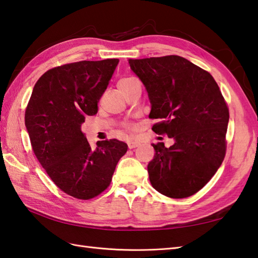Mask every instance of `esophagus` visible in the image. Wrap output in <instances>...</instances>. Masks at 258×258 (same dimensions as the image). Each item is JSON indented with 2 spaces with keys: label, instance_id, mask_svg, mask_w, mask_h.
<instances>
[{
  "label": "esophagus",
  "instance_id": "1",
  "mask_svg": "<svg viewBox=\"0 0 258 258\" xmlns=\"http://www.w3.org/2000/svg\"><path fill=\"white\" fill-rule=\"evenodd\" d=\"M127 145H128V149H135V147H138L140 145V143L136 141L130 140V141H127Z\"/></svg>",
  "mask_w": 258,
  "mask_h": 258
}]
</instances>
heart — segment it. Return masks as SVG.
<instances>
[{
	"label": "heart",
	"instance_id": "heart-1",
	"mask_svg": "<svg viewBox=\"0 0 258 258\" xmlns=\"http://www.w3.org/2000/svg\"><path fill=\"white\" fill-rule=\"evenodd\" d=\"M136 81L135 79H133V78H126V79H122L120 80L119 82H118V84H117V86L118 87H120V86H127V85H131V84H133V83H136Z\"/></svg>",
	"mask_w": 258,
	"mask_h": 258
}]
</instances>
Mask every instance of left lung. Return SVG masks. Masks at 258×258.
<instances>
[{
  "label": "left lung",
  "mask_w": 258,
  "mask_h": 258,
  "mask_svg": "<svg viewBox=\"0 0 258 258\" xmlns=\"http://www.w3.org/2000/svg\"><path fill=\"white\" fill-rule=\"evenodd\" d=\"M145 86L151 118L157 134L174 144H153L154 158L147 165L150 182L161 194L185 199L210 182L226 151L228 108L213 76L182 56L128 59Z\"/></svg>",
  "instance_id": "obj_1"
}]
</instances>
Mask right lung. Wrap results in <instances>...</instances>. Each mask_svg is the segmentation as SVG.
Masks as SVG:
<instances>
[{
    "label": "right lung",
    "mask_w": 258,
    "mask_h": 258,
    "mask_svg": "<svg viewBox=\"0 0 258 258\" xmlns=\"http://www.w3.org/2000/svg\"><path fill=\"white\" fill-rule=\"evenodd\" d=\"M118 58L81 61L48 70L33 87L25 126L33 152L64 193L90 200L107 188L127 144L97 142L92 149L82 124L97 113Z\"/></svg>",
    "instance_id": "right-lung-1"
}]
</instances>
